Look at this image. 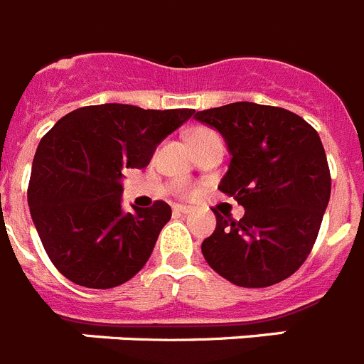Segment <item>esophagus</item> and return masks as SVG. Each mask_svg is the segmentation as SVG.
Masks as SVG:
<instances>
[{
	"instance_id": "obj_1",
	"label": "esophagus",
	"mask_w": 364,
	"mask_h": 364,
	"mask_svg": "<svg viewBox=\"0 0 364 364\" xmlns=\"http://www.w3.org/2000/svg\"><path fill=\"white\" fill-rule=\"evenodd\" d=\"M173 208H175V212H178V213H189L191 210H193V208L186 206V204H175Z\"/></svg>"
}]
</instances>
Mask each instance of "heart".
<instances>
[{"instance_id": "obj_1", "label": "heart", "mask_w": 364, "mask_h": 364, "mask_svg": "<svg viewBox=\"0 0 364 364\" xmlns=\"http://www.w3.org/2000/svg\"><path fill=\"white\" fill-rule=\"evenodd\" d=\"M213 132L212 130L208 129H195L191 134H189V141H191V145L197 144V141H200V139L208 138V136H212ZM176 193L182 195V197H191V195H195V189L189 188V186L186 184H180L178 188H176Z\"/></svg>"}]
</instances>
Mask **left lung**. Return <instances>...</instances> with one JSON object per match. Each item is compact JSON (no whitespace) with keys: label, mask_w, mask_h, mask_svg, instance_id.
Wrapping results in <instances>:
<instances>
[{"label":"left lung","mask_w":364,"mask_h":364,"mask_svg":"<svg viewBox=\"0 0 364 364\" xmlns=\"http://www.w3.org/2000/svg\"><path fill=\"white\" fill-rule=\"evenodd\" d=\"M223 134L232 154L219 189L245 208L217 226L203 254L239 287H269L300 269L330 203L331 176L318 132L278 107L232 102L195 114Z\"/></svg>","instance_id":"left-lung-1"}]
</instances>
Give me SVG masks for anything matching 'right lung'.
<instances>
[{"instance_id":"1","label":"right lung","mask_w":364,"mask_h":364,"mask_svg":"<svg viewBox=\"0 0 364 364\" xmlns=\"http://www.w3.org/2000/svg\"><path fill=\"white\" fill-rule=\"evenodd\" d=\"M193 114L108 102L70 112L40 139L27 200L60 274L82 287L110 289L141 271L171 208L156 200L123 213V171L147 167L161 139Z\"/></svg>"}]
</instances>
